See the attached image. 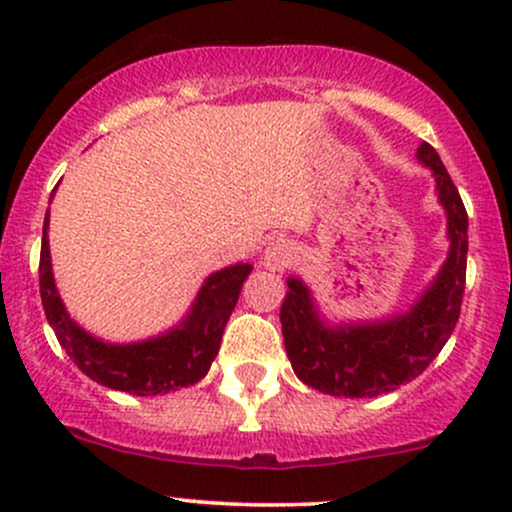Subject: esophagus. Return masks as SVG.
Here are the masks:
<instances>
[{
    "label": "esophagus",
    "instance_id": "34e87169",
    "mask_svg": "<svg viewBox=\"0 0 512 512\" xmlns=\"http://www.w3.org/2000/svg\"><path fill=\"white\" fill-rule=\"evenodd\" d=\"M296 257V245L289 243V240H274V243H269L267 250H264V264H267L269 269L291 267V264L296 262Z\"/></svg>",
    "mask_w": 512,
    "mask_h": 512
}]
</instances>
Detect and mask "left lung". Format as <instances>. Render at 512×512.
Returning a JSON list of instances; mask_svg holds the SVG:
<instances>
[{"label": "left lung", "mask_w": 512, "mask_h": 512, "mask_svg": "<svg viewBox=\"0 0 512 512\" xmlns=\"http://www.w3.org/2000/svg\"><path fill=\"white\" fill-rule=\"evenodd\" d=\"M436 175V192L448 214V260L409 313L380 322L330 327L301 279H289L281 305V332L293 373L305 385L334 397H378L411 383L440 354L457 325L467 279V209L431 144L416 149Z\"/></svg>", "instance_id": "8db88e82"}]
</instances>
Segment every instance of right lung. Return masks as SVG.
<instances>
[{"label":"right lung","mask_w":512,"mask_h":512,"mask_svg":"<svg viewBox=\"0 0 512 512\" xmlns=\"http://www.w3.org/2000/svg\"><path fill=\"white\" fill-rule=\"evenodd\" d=\"M48 226L50 209L45 214L40 245V298L57 342L81 373L105 387L137 397L166 395L199 383L209 373L211 361L219 354L223 327L236 308L243 281L252 272L250 264H233L211 274L199 289L192 310L175 330L146 342L105 344L81 330L64 310L52 276Z\"/></svg>","instance_id":"right-lung-1"}]
</instances>
